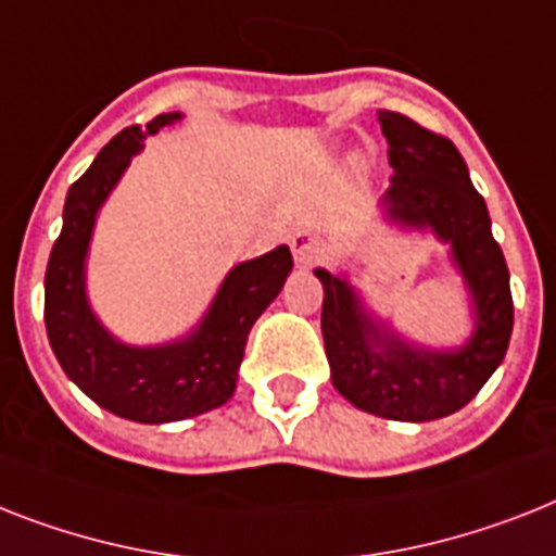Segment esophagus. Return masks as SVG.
<instances>
[{
  "mask_svg": "<svg viewBox=\"0 0 556 556\" xmlns=\"http://www.w3.org/2000/svg\"><path fill=\"white\" fill-rule=\"evenodd\" d=\"M291 251L300 268H311V265H317L325 256V242L323 237H317V233L296 231L291 237Z\"/></svg>",
  "mask_w": 556,
  "mask_h": 556,
  "instance_id": "obj_1",
  "label": "esophagus"
}]
</instances>
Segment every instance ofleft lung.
Listing matches in <instances>:
<instances>
[{"mask_svg": "<svg viewBox=\"0 0 556 556\" xmlns=\"http://www.w3.org/2000/svg\"><path fill=\"white\" fill-rule=\"evenodd\" d=\"M377 116L394 168L382 197L386 216L403 228H431L448 242L451 263L471 293L473 333L451 351L410 345L368 317L349 279L317 268L325 354L333 388L351 405L400 422H428L471 403L503 363L514 328L508 265L454 142L394 111Z\"/></svg>", "mask_w": 556, "mask_h": 556, "instance_id": "left-lung-1", "label": "left lung"}]
</instances>
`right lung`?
Listing matches in <instances>:
<instances>
[{"mask_svg": "<svg viewBox=\"0 0 556 556\" xmlns=\"http://www.w3.org/2000/svg\"><path fill=\"white\" fill-rule=\"evenodd\" d=\"M179 114H160L130 125L108 142L67 191L62 233L45 270V328L67 380L116 417L160 426L197 417L228 403L245 356L248 333L286 286L293 260L288 245L239 263L223 279L202 323L185 340L168 345H125L105 331L85 293V256L97 214L142 139Z\"/></svg>", "mask_w": 556, "mask_h": 556, "instance_id": "1", "label": "right lung"}]
</instances>
